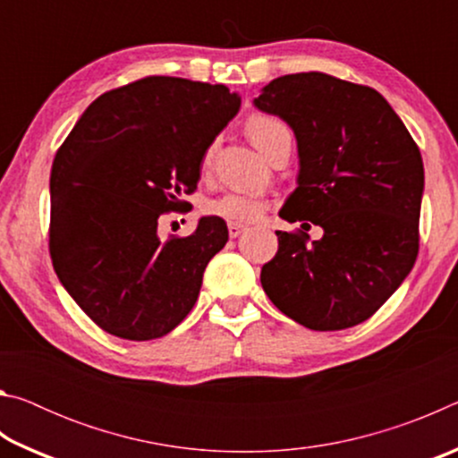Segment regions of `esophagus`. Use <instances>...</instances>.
<instances>
[{
    "mask_svg": "<svg viewBox=\"0 0 458 458\" xmlns=\"http://www.w3.org/2000/svg\"><path fill=\"white\" fill-rule=\"evenodd\" d=\"M242 230H244L242 224H236V222H230V224H228V234H230V238L240 236V234H242Z\"/></svg>",
    "mask_w": 458,
    "mask_h": 458,
    "instance_id": "esophagus-1",
    "label": "esophagus"
}]
</instances>
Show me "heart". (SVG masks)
Instances as JSON below:
<instances>
[{
  "label": "heart",
  "mask_w": 458,
  "mask_h": 458,
  "mask_svg": "<svg viewBox=\"0 0 458 458\" xmlns=\"http://www.w3.org/2000/svg\"><path fill=\"white\" fill-rule=\"evenodd\" d=\"M284 133H289V129H286V125L281 119L273 117V114L257 113L252 114V117H248L246 121L248 139H250L254 147L265 155H268L270 147H273L276 139ZM212 153H214V147L210 145L204 151V155H201V169H204V172L212 164ZM265 210H267L265 199L242 196V193H226V196L216 198L208 204V212L214 216H220V218L230 220V222H254L265 214Z\"/></svg>",
  "instance_id": "1"
}]
</instances>
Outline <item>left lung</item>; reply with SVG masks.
Wrapping results in <instances>:
<instances>
[{"label":"left lung","instance_id":"left-lung-1","mask_svg":"<svg viewBox=\"0 0 458 458\" xmlns=\"http://www.w3.org/2000/svg\"><path fill=\"white\" fill-rule=\"evenodd\" d=\"M254 105L297 137L299 185L281 218L323 228L315 242L303 230H278L262 289L278 311L313 331L360 325L416 262L420 149L377 90L323 72L278 76Z\"/></svg>","mask_w":458,"mask_h":458}]
</instances>
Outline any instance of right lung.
I'll return each mask as SVG.
<instances>
[{"label":"right lung","instance_id":"1","mask_svg":"<svg viewBox=\"0 0 458 458\" xmlns=\"http://www.w3.org/2000/svg\"><path fill=\"white\" fill-rule=\"evenodd\" d=\"M240 108L224 84L145 76L92 100L50 174V257L60 283L100 329L149 341L196 305L226 222L159 238V218L188 206L201 155Z\"/></svg>","mask_w":458,"mask_h":458}]
</instances>
